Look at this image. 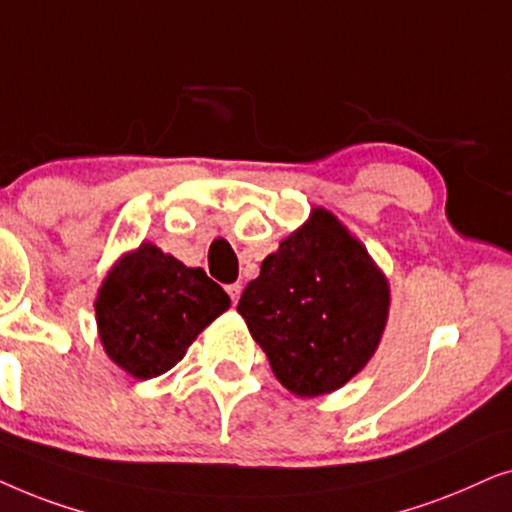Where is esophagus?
<instances>
[{"mask_svg":"<svg viewBox=\"0 0 512 512\" xmlns=\"http://www.w3.org/2000/svg\"><path fill=\"white\" fill-rule=\"evenodd\" d=\"M241 290H243V285L241 283H231V285H227V292H229V297H231V302H238V297H241Z\"/></svg>","mask_w":512,"mask_h":512,"instance_id":"1","label":"esophagus"}]
</instances>
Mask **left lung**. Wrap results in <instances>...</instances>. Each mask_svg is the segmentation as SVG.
I'll use <instances>...</instances> for the list:
<instances>
[{"mask_svg": "<svg viewBox=\"0 0 512 512\" xmlns=\"http://www.w3.org/2000/svg\"><path fill=\"white\" fill-rule=\"evenodd\" d=\"M236 309L276 379L316 398L349 384L377 353L391 288L365 245L318 206L264 257Z\"/></svg>", "mask_w": 512, "mask_h": 512, "instance_id": "1", "label": "left lung"}]
</instances>
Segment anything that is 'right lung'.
<instances>
[{"mask_svg": "<svg viewBox=\"0 0 512 512\" xmlns=\"http://www.w3.org/2000/svg\"><path fill=\"white\" fill-rule=\"evenodd\" d=\"M93 306L109 360L135 379H152L185 358L231 299L206 271L145 241L112 264Z\"/></svg>", "mask_w": 512, "mask_h": 512, "instance_id": "add662e5", "label": "right lung"}]
</instances>
